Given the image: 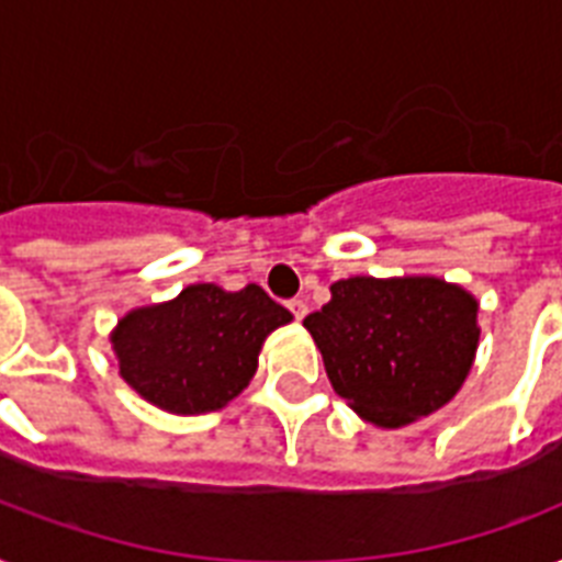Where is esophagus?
I'll list each match as a JSON object with an SVG mask.
<instances>
[{"label": "esophagus", "mask_w": 562, "mask_h": 562, "mask_svg": "<svg viewBox=\"0 0 562 562\" xmlns=\"http://www.w3.org/2000/svg\"><path fill=\"white\" fill-rule=\"evenodd\" d=\"M289 308H291V315L297 317V321H303V317H306V312H308V306L303 303V300H291Z\"/></svg>", "instance_id": "1"}]
</instances>
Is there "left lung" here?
I'll return each instance as SVG.
<instances>
[{"instance_id": "obj_1", "label": "left lung", "mask_w": 562, "mask_h": 562, "mask_svg": "<svg viewBox=\"0 0 562 562\" xmlns=\"http://www.w3.org/2000/svg\"><path fill=\"white\" fill-rule=\"evenodd\" d=\"M303 321L335 393L361 419L402 428L461 391L479 350V300L440 277H350Z\"/></svg>"}]
</instances>
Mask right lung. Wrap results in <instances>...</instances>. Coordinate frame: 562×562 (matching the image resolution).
Listing matches in <instances>:
<instances>
[{"instance_id":"obj_1","label":"right lung","mask_w":562,"mask_h":562,"mask_svg":"<svg viewBox=\"0 0 562 562\" xmlns=\"http://www.w3.org/2000/svg\"><path fill=\"white\" fill-rule=\"evenodd\" d=\"M294 315L259 285L194 282L175 300L131 308L110 333L119 375L160 411L192 417L245 391L265 338Z\"/></svg>"}]
</instances>
